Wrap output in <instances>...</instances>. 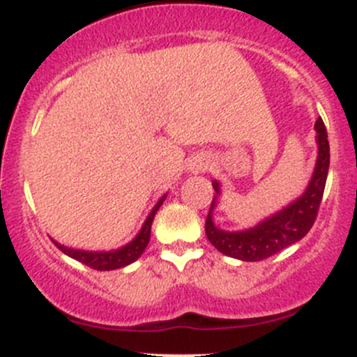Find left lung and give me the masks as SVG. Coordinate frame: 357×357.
I'll list each match as a JSON object with an SVG mask.
<instances>
[{
    "label": "left lung",
    "instance_id": "obj_1",
    "mask_svg": "<svg viewBox=\"0 0 357 357\" xmlns=\"http://www.w3.org/2000/svg\"><path fill=\"white\" fill-rule=\"evenodd\" d=\"M314 129L318 158H316L314 172H312V178L305 192L285 208L266 218L254 228L243 229V231H225L214 225L212 211L218 204V197L221 195V186L218 181H212L215 195L212 199L211 208H208L207 219H205V235H207L208 242L221 254L247 262L262 261V259L278 254L280 250L290 247L291 243L298 242L307 235L309 229L314 225L316 215H318L330 167L328 135H326L323 119L316 121Z\"/></svg>",
    "mask_w": 357,
    "mask_h": 357
}]
</instances>
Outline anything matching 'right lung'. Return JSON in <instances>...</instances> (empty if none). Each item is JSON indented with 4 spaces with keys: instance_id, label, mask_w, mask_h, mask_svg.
<instances>
[{
    "instance_id": "add662e5",
    "label": "right lung",
    "mask_w": 357,
    "mask_h": 357,
    "mask_svg": "<svg viewBox=\"0 0 357 357\" xmlns=\"http://www.w3.org/2000/svg\"><path fill=\"white\" fill-rule=\"evenodd\" d=\"M164 200H165V195L162 197V199L155 204V207L152 208V212L149 214L146 221L143 222L142 229H139L138 235L135 236V240H132V242H129L128 245L117 248V250L88 252V250H77V248L63 247V245H60V243H56L55 240H53V242H55V245L59 247L63 254H67L68 257L75 259V261L82 262V264L89 266V268L96 269V271H112V269L124 268V266L135 262L136 259H138L139 255L145 252V248L150 242V231H152L153 218H155L158 207H160L162 202Z\"/></svg>"
}]
</instances>
